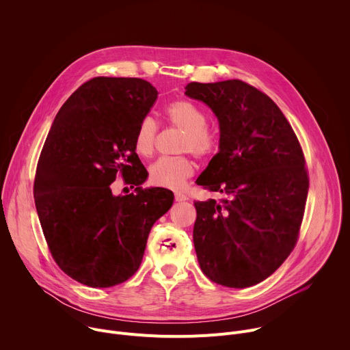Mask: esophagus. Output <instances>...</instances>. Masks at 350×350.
I'll list each match as a JSON object with an SVG mask.
<instances>
[{
	"instance_id": "34e87169",
	"label": "esophagus",
	"mask_w": 350,
	"mask_h": 350,
	"mask_svg": "<svg viewBox=\"0 0 350 350\" xmlns=\"http://www.w3.org/2000/svg\"><path fill=\"white\" fill-rule=\"evenodd\" d=\"M174 199H176L177 202H183V201H187L188 196H187L185 193H181V192H176V193H174Z\"/></svg>"
}]
</instances>
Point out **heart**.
Masks as SVG:
<instances>
[{
    "instance_id": "obj_1",
    "label": "heart",
    "mask_w": 350,
    "mask_h": 350,
    "mask_svg": "<svg viewBox=\"0 0 350 350\" xmlns=\"http://www.w3.org/2000/svg\"><path fill=\"white\" fill-rule=\"evenodd\" d=\"M163 116L166 122L181 130L180 152L193 154L199 159L213 157L220 145V137L208 122V113L189 99H176L170 103ZM159 126L152 118H144L138 123L133 145L135 152L142 157H151L155 151ZM195 173V163L189 157H163L149 167V181L157 187L181 189L188 178Z\"/></svg>"
}]
</instances>
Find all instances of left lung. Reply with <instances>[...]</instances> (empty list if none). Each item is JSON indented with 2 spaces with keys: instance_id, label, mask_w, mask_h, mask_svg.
<instances>
[{
  "instance_id": "obj_1",
  "label": "left lung",
  "mask_w": 350,
  "mask_h": 350,
  "mask_svg": "<svg viewBox=\"0 0 350 350\" xmlns=\"http://www.w3.org/2000/svg\"><path fill=\"white\" fill-rule=\"evenodd\" d=\"M185 90L220 124V151L196 184L227 195L193 202L199 266L219 285H256L284 263L299 238L309 191L301 142L273 99L242 80L192 81Z\"/></svg>"
}]
</instances>
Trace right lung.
Listing matches in <instances>:
<instances>
[{
	"label": "right lung",
	"mask_w": 350,
	"mask_h": 350,
	"mask_svg": "<svg viewBox=\"0 0 350 350\" xmlns=\"http://www.w3.org/2000/svg\"><path fill=\"white\" fill-rule=\"evenodd\" d=\"M135 77H94L59 109L38 158L34 202L59 269L92 288L127 281L138 270L154 223L173 205L165 188L141 189L148 173L134 133L158 98ZM137 193L115 197L118 177Z\"/></svg>",
	"instance_id": "obj_1"
}]
</instances>
